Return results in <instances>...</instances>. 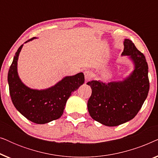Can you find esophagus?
Wrapping results in <instances>:
<instances>
[{
  "label": "esophagus",
  "mask_w": 158,
  "mask_h": 158,
  "mask_svg": "<svg viewBox=\"0 0 158 158\" xmlns=\"http://www.w3.org/2000/svg\"><path fill=\"white\" fill-rule=\"evenodd\" d=\"M84 75H85V82H88L90 81V77H91V73L89 70H86L84 72Z\"/></svg>",
  "instance_id": "obj_1"
}]
</instances>
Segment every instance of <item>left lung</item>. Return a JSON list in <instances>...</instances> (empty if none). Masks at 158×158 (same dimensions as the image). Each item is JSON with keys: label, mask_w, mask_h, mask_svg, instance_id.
<instances>
[{"label": "left lung", "mask_w": 158, "mask_h": 158, "mask_svg": "<svg viewBox=\"0 0 158 158\" xmlns=\"http://www.w3.org/2000/svg\"><path fill=\"white\" fill-rule=\"evenodd\" d=\"M124 46L122 55L128 56L132 61V72L123 81L87 83L92 89L88 101V112L92 118L108 127L118 126L132 119L143 105L150 88L144 55L128 39L124 40Z\"/></svg>", "instance_id": "obj_1"}]
</instances>
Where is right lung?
I'll use <instances>...</instances> for the list:
<instances>
[{
	"instance_id": "add662e5",
	"label": "right lung",
	"mask_w": 158,
	"mask_h": 158,
	"mask_svg": "<svg viewBox=\"0 0 158 158\" xmlns=\"http://www.w3.org/2000/svg\"><path fill=\"white\" fill-rule=\"evenodd\" d=\"M36 39L34 37L25 43ZM23 44L15 54L8 73L10 96L16 109L31 122L38 124L49 123L61 117L71 94L84 83V74L65 76L46 89H32L21 81L18 74L19 56Z\"/></svg>"
}]
</instances>
